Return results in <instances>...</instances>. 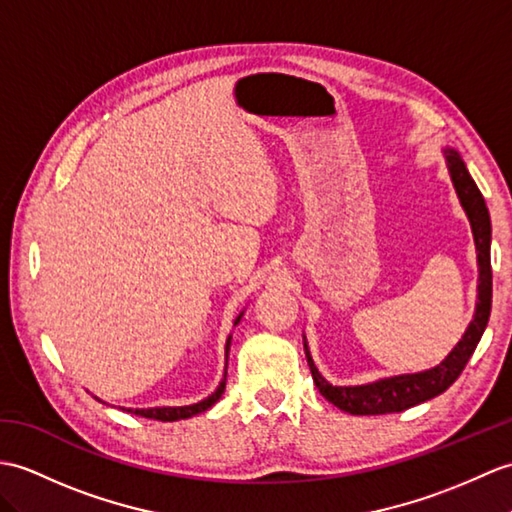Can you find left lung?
<instances>
[{
	"mask_svg": "<svg viewBox=\"0 0 512 512\" xmlns=\"http://www.w3.org/2000/svg\"><path fill=\"white\" fill-rule=\"evenodd\" d=\"M447 165L451 181L458 192V198L465 207L471 220V229L475 237V248H478V266H480V285H478V307L471 320L465 336L456 344L445 362L430 368L425 373L399 375L390 379H379L375 384L366 386H331L320 377L318 368L312 362V355L307 351V364H310L312 379L327 401L334 403L336 408L349 414H386V412H403L417 403H423L436 395H441L451 384L456 382L460 373L465 371L469 358L484 334L486 323L491 316V299H493V272H491V218L486 209L484 196L471 178L465 161L458 157V152L447 150Z\"/></svg>",
	"mask_w": 512,
	"mask_h": 512,
	"instance_id": "left-lung-1",
	"label": "left lung"
}]
</instances>
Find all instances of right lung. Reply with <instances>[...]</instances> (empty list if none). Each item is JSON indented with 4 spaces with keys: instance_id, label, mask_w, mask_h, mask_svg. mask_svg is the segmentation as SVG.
<instances>
[{
    "instance_id": "add662e5",
    "label": "right lung",
    "mask_w": 512,
    "mask_h": 512,
    "mask_svg": "<svg viewBox=\"0 0 512 512\" xmlns=\"http://www.w3.org/2000/svg\"><path fill=\"white\" fill-rule=\"evenodd\" d=\"M240 318H242V314L237 316L235 325L240 323ZM229 344H231V338L227 340V351H229ZM222 392H224V382L218 386V390L213 392L211 397H207L205 401H200V403H194V406H183V408H150V410H126V412H133V414H137V417H146V419H154V421H181V419H189V417H194V414H200V412H205L207 408H211L213 403H216V401L222 397Z\"/></svg>"
}]
</instances>
